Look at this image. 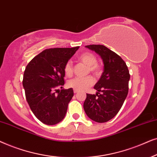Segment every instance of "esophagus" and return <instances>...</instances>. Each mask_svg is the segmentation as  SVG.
Instances as JSON below:
<instances>
[{
  "mask_svg": "<svg viewBox=\"0 0 157 157\" xmlns=\"http://www.w3.org/2000/svg\"><path fill=\"white\" fill-rule=\"evenodd\" d=\"M74 93H78V90H74Z\"/></svg>",
  "mask_w": 157,
  "mask_h": 157,
  "instance_id": "esophagus-1",
  "label": "esophagus"
}]
</instances>
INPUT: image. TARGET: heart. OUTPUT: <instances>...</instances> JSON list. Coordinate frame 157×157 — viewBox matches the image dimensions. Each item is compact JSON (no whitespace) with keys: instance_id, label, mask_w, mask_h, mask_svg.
<instances>
[{"instance_id":"1","label":"heart","mask_w":157,"mask_h":157,"mask_svg":"<svg viewBox=\"0 0 157 157\" xmlns=\"http://www.w3.org/2000/svg\"><path fill=\"white\" fill-rule=\"evenodd\" d=\"M79 59L82 63L88 66V71L91 72L95 75H98L101 72V67L97 63V57L92 52H84L81 54L79 57ZM64 71L67 76H72L73 74V67L72 62L67 61L64 64ZM95 83L93 77L87 76L85 77H75L72 80H69L68 86L77 90H83L88 88Z\"/></svg>"}]
</instances>
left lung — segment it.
I'll return each mask as SVG.
<instances>
[{
	"instance_id": "obj_1",
	"label": "left lung",
	"mask_w": 157,
	"mask_h": 157,
	"mask_svg": "<svg viewBox=\"0 0 157 157\" xmlns=\"http://www.w3.org/2000/svg\"><path fill=\"white\" fill-rule=\"evenodd\" d=\"M99 54L104 64L103 72L94 89L96 95L87 94L84 110L91 120L105 123L116 116L128 93L130 74L126 62L104 45L86 46Z\"/></svg>"
}]
</instances>
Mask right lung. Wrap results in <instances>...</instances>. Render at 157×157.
Instances as JSON below:
<instances>
[{"mask_svg": "<svg viewBox=\"0 0 157 157\" xmlns=\"http://www.w3.org/2000/svg\"><path fill=\"white\" fill-rule=\"evenodd\" d=\"M79 47L45 49L25 69L23 86L26 100L31 111L43 124L55 125L65 116L74 93L72 88L62 89L64 67Z\"/></svg>", "mask_w": 157, "mask_h": 157, "instance_id": "1", "label": "right lung"}]
</instances>
